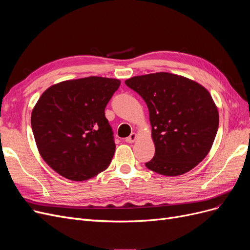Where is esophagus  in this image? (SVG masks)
<instances>
[{
	"instance_id": "34e87169",
	"label": "esophagus",
	"mask_w": 250,
	"mask_h": 250,
	"mask_svg": "<svg viewBox=\"0 0 250 250\" xmlns=\"http://www.w3.org/2000/svg\"><path fill=\"white\" fill-rule=\"evenodd\" d=\"M135 140H137V134H135L134 132H132V133L129 135V137L125 139V141H126L127 143H133Z\"/></svg>"
}]
</instances>
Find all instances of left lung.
I'll list each match as a JSON object with an SVG mask.
<instances>
[{
	"label": "left lung",
	"instance_id": "8db88e82",
	"mask_svg": "<svg viewBox=\"0 0 250 250\" xmlns=\"http://www.w3.org/2000/svg\"><path fill=\"white\" fill-rule=\"evenodd\" d=\"M125 84L146 102L155 153L146 167L166 176L195 168L216 138L219 113L213 98L199 83L171 73L135 76Z\"/></svg>",
	"mask_w": 250,
	"mask_h": 250
}]
</instances>
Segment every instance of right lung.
<instances>
[{
  "label": "right lung",
  "mask_w": 250,
  "mask_h": 250,
  "mask_svg": "<svg viewBox=\"0 0 250 250\" xmlns=\"http://www.w3.org/2000/svg\"><path fill=\"white\" fill-rule=\"evenodd\" d=\"M118 79L90 76L52 85L32 110L31 126L43 161L60 175L82 181L106 169L115 154L105 107Z\"/></svg>",
  "instance_id": "add662e5"
}]
</instances>
